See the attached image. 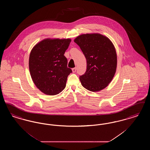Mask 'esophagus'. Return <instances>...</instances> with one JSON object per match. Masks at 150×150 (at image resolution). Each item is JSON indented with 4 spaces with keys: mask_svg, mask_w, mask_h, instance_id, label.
Masks as SVG:
<instances>
[{
    "mask_svg": "<svg viewBox=\"0 0 150 150\" xmlns=\"http://www.w3.org/2000/svg\"><path fill=\"white\" fill-rule=\"evenodd\" d=\"M72 71L73 72H75L76 71V67H74V68H72Z\"/></svg>",
    "mask_w": 150,
    "mask_h": 150,
    "instance_id": "esophagus-1",
    "label": "esophagus"
}]
</instances>
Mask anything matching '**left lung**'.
Wrapping results in <instances>:
<instances>
[{"instance_id":"8db88e82","label":"left lung","mask_w":150,"mask_h":150,"mask_svg":"<svg viewBox=\"0 0 150 150\" xmlns=\"http://www.w3.org/2000/svg\"><path fill=\"white\" fill-rule=\"evenodd\" d=\"M74 42L86 59V72L79 77L81 85L94 92L103 89L116 70L117 54L114 44L107 37L98 33L80 35Z\"/></svg>"}]
</instances>
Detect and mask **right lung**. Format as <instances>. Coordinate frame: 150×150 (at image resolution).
<instances>
[{
	"label": "right lung",
	"mask_w": 150,
	"mask_h": 150,
	"mask_svg": "<svg viewBox=\"0 0 150 150\" xmlns=\"http://www.w3.org/2000/svg\"><path fill=\"white\" fill-rule=\"evenodd\" d=\"M70 39H45L31 50L29 70L36 86L47 95H56L65 88L71 73L64 56Z\"/></svg>",
	"instance_id": "1"
}]
</instances>
